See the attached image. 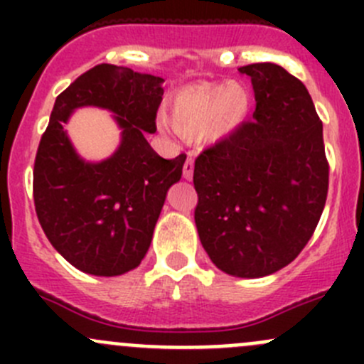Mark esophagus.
<instances>
[{"instance_id":"esophagus-1","label":"esophagus","mask_w":364,"mask_h":364,"mask_svg":"<svg viewBox=\"0 0 364 364\" xmlns=\"http://www.w3.org/2000/svg\"><path fill=\"white\" fill-rule=\"evenodd\" d=\"M183 178L185 179H192L193 178V159L188 156L185 160V165H183Z\"/></svg>"}]
</instances>
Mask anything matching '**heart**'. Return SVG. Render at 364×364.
<instances>
[{
    "label": "heart",
    "mask_w": 364,
    "mask_h": 364,
    "mask_svg": "<svg viewBox=\"0 0 364 364\" xmlns=\"http://www.w3.org/2000/svg\"><path fill=\"white\" fill-rule=\"evenodd\" d=\"M250 104V91L241 82L192 84L172 95L171 119L160 116L159 123L164 130L185 137L204 134L208 141H218L243 123Z\"/></svg>",
    "instance_id": "heart-1"
}]
</instances>
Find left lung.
I'll use <instances>...</instances> for the list:
<instances>
[{"label":"left lung","mask_w":364,"mask_h":364,"mask_svg":"<svg viewBox=\"0 0 364 364\" xmlns=\"http://www.w3.org/2000/svg\"><path fill=\"white\" fill-rule=\"evenodd\" d=\"M240 72L252 79L255 112L196 159V225L218 269L259 278L291 264L314 236L329 164L303 82L273 63Z\"/></svg>","instance_id":"1"}]
</instances>
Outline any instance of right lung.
Returning a JSON list of instances; mask_svg holds the SVG:
<instances>
[{
  "label": "right lung",
  "mask_w": 364,
  "mask_h": 364,
  "mask_svg": "<svg viewBox=\"0 0 364 364\" xmlns=\"http://www.w3.org/2000/svg\"><path fill=\"white\" fill-rule=\"evenodd\" d=\"M161 77L102 63L58 95L33 168V199L47 240L84 273L117 277L134 269L151 245L167 190L181 179L186 155L153 151ZM82 105L117 113L122 146L111 159L86 164L69 144L63 123Z\"/></svg>",
  "instance_id": "right-lung-1"
}]
</instances>
